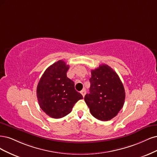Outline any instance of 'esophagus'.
Returning <instances> with one entry per match:
<instances>
[{
	"mask_svg": "<svg viewBox=\"0 0 157 157\" xmlns=\"http://www.w3.org/2000/svg\"><path fill=\"white\" fill-rule=\"evenodd\" d=\"M80 93H81V94H82V96H83V97H85V95L86 94V90H85V89H83V90H82V91H81Z\"/></svg>",
	"mask_w": 157,
	"mask_h": 157,
	"instance_id": "1",
	"label": "esophagus"
}]
</instances>
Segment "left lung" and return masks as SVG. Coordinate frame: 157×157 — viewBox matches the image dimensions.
Listing matches in <instances>:
<instances>
[{
    "instance_id": "1",
    "label": "left lung",
    "mask_w": 157,
    "mask_h": 157,
    "mask_svg": "<svg viewBox=\"0 0 157 157\" xmlns=\"http://www.w3.org/2000/svg\"><path fill=\"white\" fill-rule=\"evenodd\" d=\"M89 94L84 97L90 112L96 119L107 121L118 114L124 103V86L114 70L101 64L91 70Z\"/></svg>"
}]
</instances>
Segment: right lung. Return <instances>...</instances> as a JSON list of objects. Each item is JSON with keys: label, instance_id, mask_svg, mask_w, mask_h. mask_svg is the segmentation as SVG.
<instances>
[{"label": "right lung", "instance_id": "add662e5", "mask_svg": "<svg viewBox=\"0 0 157 157\" xmlns=\"http://www.w3.org/2000/svg\"><path fill=\"white\" fill-rule=\"evenodd\" d=\"M69 69L60 60L49 67L40 78L36 89L40 107L49 117L62 118L71 112L74 104L83 96L76 91L73 81L67 78Z\"/></svg>", "mask_w": 157, "mask_h": 157}]
</instances>
